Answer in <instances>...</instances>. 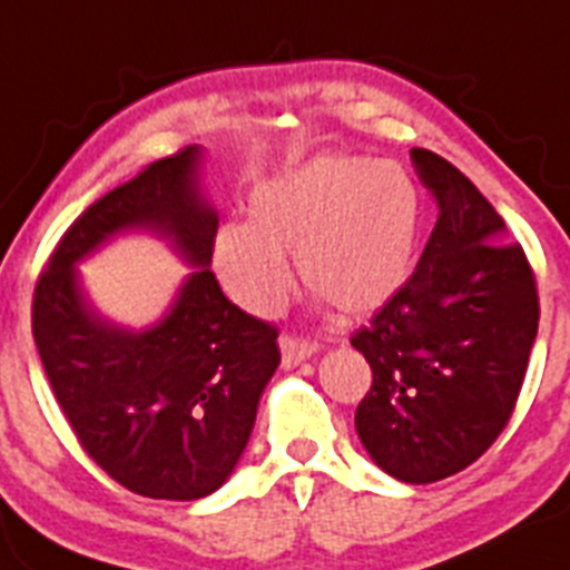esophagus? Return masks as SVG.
I'll list each match as a JSON object with an SVG mask.
<instances>
[{
    "instance_id": "esophagus-1",
    "label": "esophagus",
    "mask_w": 570,
    "mask_h": 570,
    "mask_svg": "<svg viewBox=\"0 0 570 570\" xmlns=\"http://www.w3.org/2000/svg\"><path fill=\"white\" fill-rule=\"evenodd\" d=\"M320 350H322V346L316 344V341L297 338V335H284V338H281V357H284L286 368H292V365L308 361V357L316 355Z\"/></svg>"
}]
</instances>
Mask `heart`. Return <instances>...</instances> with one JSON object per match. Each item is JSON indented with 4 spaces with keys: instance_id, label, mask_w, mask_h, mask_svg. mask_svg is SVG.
Segmentation results:
<instances>
[{
    "instance_id": "1",
    "label": "heart",
    "mask_w": 570,
    "mask_h": 570,
    "mask_svg": "<svg viewBox=\"0 0 570 570\" xmlns=\"http://www.w3.org/2000/svg\"><path fill=\"white\" fill-rule=\"evenodd\" d=\"M248 224L213 237V267L226 295L269 316L297 275L344 316H374L399 301L421 262L423 188L406 166L368 155L322 153L262 179L248 194Z\"/></svg>"
}]
</instances>
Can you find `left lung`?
Returning a JSON list of instances; mask_svg holds the SVG:
<instances>
[{
	"label": "left lung",
	"mask_w": 570,
	"mask_h": 570,
	"mask_svg": "<svg viewBox=\"0 0 570 570\" xmlns=\"http://www.w3.org/2000/svg\"><path fill=\"white\" fill-rule=\"evenodd\" d=\"M410 158L440 215L410 286L352 335L374 374L355 429L387 475L434 483L508 426L541 308L522 245L481 190L431 149Z\"/></svg>",
	"instance_id": "left-lung-1"
}]
</instances>
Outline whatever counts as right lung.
I'll use <instances>...</instances> for the list:
<instances>
[{"instance_id":"obj_1","label":"right lung","mask_w":570,"mask_h":570,"mask_svg":"<svg viewBox=\"0 0 570 570\" xmlns=\"http://www.w3.org/2000/svg\"><path fill=\"white\" fill-rule=\"evenodd\" d=\"M199 171L202 147L190 144L83 209L32 301L35 344L81 448L153 500H199L224 487L281 363L278 331L237 308L209 269L218 213ZM134 228L169 238L195 267L165 320L144 332L100 317L78 275L79 261Z\"/></svg>"}]
</instances>
